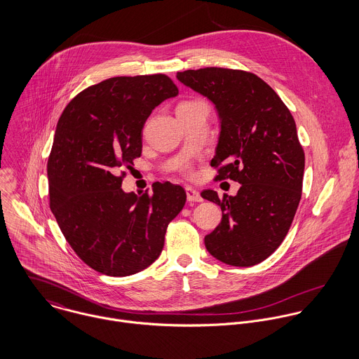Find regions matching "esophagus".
<instances>
[{"instance_id": "1", "label": "esophagus", "mask_w": 359, "mask_h": 359, "mask_svg": "<svg viewBox=\"0 0 359 359\" xmlns=\"http://www.w3.org/2000/svg\"><path fill=\"white\" fill-rule=\"evenodd\" d=\"M186 194H187V201L190 203H201L203 197L200 196V191H197L194 187H186Z\"/></svg>"}]
</instances>
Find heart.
I'll use <instances>...</instances> for the list:
<instances>
[{"instance_id":"heart-1","label":"heart","mask_w":359,"mask_h":359,"mask_svg":"<svg viewBox=\"0 0 359 359\" xmlns=\"http://www.w3.org/2000/svg\"><path fill=\"white\" fill-rule=\"evenodd\" d=\"M190 102H194V101H190ZM183 104H189V102H183Z\"/></svg>"}]
</instances>
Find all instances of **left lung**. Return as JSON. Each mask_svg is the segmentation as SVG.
Returning <instances> with one entry per match:
<instances>
[{
	"instance_id": "left-lung-1",
	"label": "left lung",
	"mask_w": 359,
	"mask_h": 359,
	"mask_svg": "<svg viewBox=\"0 0 359 359\" xmlns=\"http://www.w3.org/2000/svg\"><path fill=\"white\" fill-rule=\"evenodd\" d=\"M177 80L215 105L220 135L211 166L215 180L241 184L234 197L204 190L222 220L205 236L208 252L231 266H252L286 237L302 191L305 155L285 102L251 72L204 68L177 72Z\"/></svg>"
}]
</instances>
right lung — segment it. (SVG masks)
Here are the masks:
<instances>
[{"label": "right lung", "mask_w": 359, "mask_h": 359, "mask_svg": "<svg viewBox=\"0 0 359 359\" xmlns=\"http://www.w3.org/2000/svg\"><path fill=\"white\" fill-rule=\"evenodd\" d=\"M166 74L118 76L90 86L64 109L47 163L50 208L77 257L108 276H130L161 254L172 219L186 204L182 186L154 183L125 193L119 169L142 155L152 109L176 97Z\"/></svg>", "instance_id": "add662e5"}]
</instances>
